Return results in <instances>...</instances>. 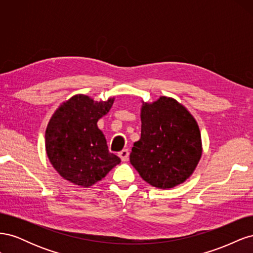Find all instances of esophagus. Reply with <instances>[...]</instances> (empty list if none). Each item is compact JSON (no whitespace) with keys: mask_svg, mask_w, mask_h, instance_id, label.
Listing matches in <instances>:
<instances>
[{"mask_svg":"<svg viewBox=\"0 0 253 253\" xmlns=\"http://www.w3.org/2000/svg\"><path fill=\"white\" fill-rule=\"evenodd\" d=\"M128 154H129V153H128L127 150H122L118 153V155L121 158L122 162H126L127 158H128Z\"/></svg>","mask_w":253,"mask_h":253,"instance_id":"34e87169","label":"esophagus"}]
</instances>
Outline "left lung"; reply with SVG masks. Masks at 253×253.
Here are the masks:
<instances>
[{
    "label": "left lung",
    "mask_w": 253,
    "mask_h": 253,
    "mask_svg": "<svg viewBox=\"0 0 253 253\" xmlns=\"http://www.w3.org/2000/svg\"><path fill=\"white\" fill-rule=\"evenodd\" d=\"M202 156L200 127L185 106L160 97L141 109V136L134 143L129 162L143 180L158 189L180 185Z\"/></svg>",
    "instance_id": "obj_1"
}]
</instances>
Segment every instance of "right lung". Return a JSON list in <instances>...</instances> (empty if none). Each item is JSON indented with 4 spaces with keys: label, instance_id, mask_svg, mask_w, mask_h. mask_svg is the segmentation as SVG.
I'll list each match as a JSON object with an SVG mask.
<instances>
[{
    "label": "right lung",
    "instance_id": "1",
    "mask_svg": "<svg viewBox=\"0 0 253 253\" xmlns=\"http://www.w3.org/2000/svg\"><path fill=\"white\" fill-rule=\"evenodd\" d=\"M113 102L114 98L95 102L87 96L77 95L52 115L45 132V147L50 164L64 179L87 188L121 162L109 151L97 126Z\"/></svg>",
    "mask_w": 253,
    "mask_h": 253
}]
</instances>
